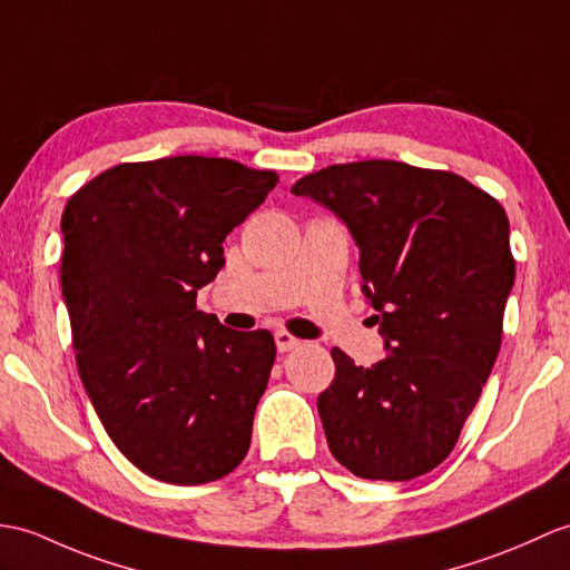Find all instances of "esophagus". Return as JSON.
Returning a JSON list of instances; mask_svg holds the SVG:
<instances>
[{"label":"esophagus","mask_w":570,"mask_h":570,"mask_svg":"<svg viewBox=\"0 0 570 570\" xmlns=\"http://www.w3.org/2000/svg\"><path fill=\"white\" fill-rule=\"evenodd\" d=\"M274 342H276V350H279V352H291V350H296L301 345V340L294 337V335H288L286 330H279V333L274 335Z\"/></svg>","instance_id":"obj_1"}]
</instances>
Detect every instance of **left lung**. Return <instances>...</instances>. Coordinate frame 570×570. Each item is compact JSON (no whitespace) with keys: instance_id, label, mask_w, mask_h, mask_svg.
I'll use <instances>...</instances> for the list:
<instances>
[{"instance_id":"obj_1","label":"left lung","mask_w":570,"mask_h":570,"mask_svg":"<svg viewBox=\"0 0 570 570\" xmlns=\"http://www.w3.org/2000/svg\"><path fill=\"white\" fill-rule=\"evenodd\" d=\"M291 191L347 225L386 350L366 368L330 352V452L360 479H417L452 454L493 372L514 284L505 210L454 171L395 160L330 165Z\"/></svg>"}]
</instances>
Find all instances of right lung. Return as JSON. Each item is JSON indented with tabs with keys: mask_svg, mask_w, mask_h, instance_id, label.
Instances as JSON below:
<instances>
[{
	"mask_svg": "<svg viewBox=\"0 0 570 570\" xmlns=\"http://www.w3.org/2000/svg\"><path fill=\"white\" fill-rule=\"evenodd\" d=\"M274 187V171L179 155L106 169L62 210L79 379L118 452L157 481H218L249 449L274 337L196 311V291Z\"/></svg>",
	"mask_w": 570,
	"mask_h": 570,
	"instance_id": "right-lung-1",
	"label": "right lung"
}]
</instances>
